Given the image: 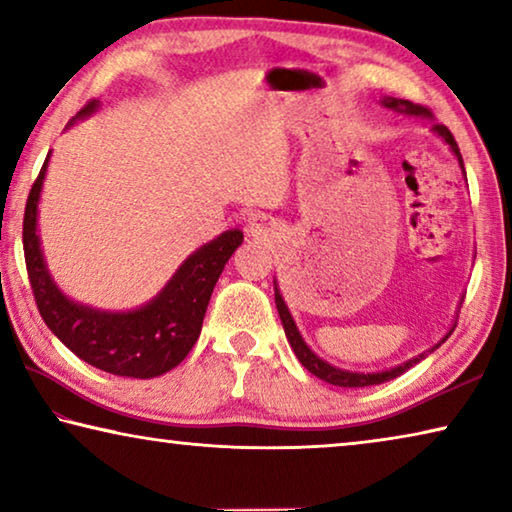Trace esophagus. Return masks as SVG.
I'll list each match as a JSON object with an SVG mask.
<instances>
[{
    "label": "esophagus",
    "instance_id": "obj_1",
    "mask_svg": "<svg viewBox=\"0 0 512 512\" xmlns=\"http://www.w3.org/2000/svg\"><path fill=\"white\" fill-rule=\"evenodd\" d=\"M248 236L255 241H273L278 236V223L266 213H257L248 223Z\"/></svg>",
    "mask_w": 512,
    "mask_h": 512
}]
</instances>
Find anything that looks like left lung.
Segmentation results:
<instances>
[{
	"instance_id": "8db88e82",
	"label": "left lung",
	"mask_w": 512,
	"mask_h": 512,
	"mask_svg": "<svg viewBox=\"0 0 512 512\" xmlns=\"http://www.w3.org/2000/svg\"><path fill=\"white\" fill-rule=\"evenodd\" d=\"M381 103H384L386 108L400 110V112H407V114H414V117H421V119H430V117H432L430 110H427L425 105H416V103H411V101H402V98H384V101H381ZM432 131L437 133V135L441 137V140H444V142L448 144V147L453 149V154L457 156V160H460V167L464 170L460 147H457L453 133L448 131V128H446L444 124H432ZM273 285H276V282H273ZM276 308H278L282 329H285V335H287L289 345H292L296 358H299V361L303 363V368L308 370V372H312V375H315V377L329 381V384H333V386L361 388V386L384 384V381H391V379H395V377H400L402 372H407L409 368H414L416 363H421L423 358H425V354H421V356L411 358V361H407V363L398 365V368H391V370H384V372H368V375H365V372H349V370L333 368L331 363L322 361V358H319L315 352H312V349H310L308 345H305L303 338H301V333H299V329H296L292 315H289L285 301H282V294H280L278 287H276ZM453 331H455V326H453L451 331H448V335H451ZM448 335H446V338H448ZM446 338L441 340V342H446ZM441 342H439V345H441ZM439 345H434V347L430 349V352H434V349H437Z\"/></svg>"
}]
</instances>
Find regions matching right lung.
Wrapping results in <instances>:
<instances>
[{
  "label": "right lung",
  "mask_w": 512,
  "mask_h": 512,
  "mask_svg": "<svg viewBox=\"0 0 512 512\" xmlns=\"http://www.w3.org/2000/svg\"><path fill=\"white\" fill-rule=\"evenodd\" d=\"M87 103L78 117L96 110ZM50 158V154H48ZM48 158L29 190L22 246L34 299L48 329L94 368L117 377L151 379L177 368L200 338L204 312L227 259L243 243V232H223L183 262L154 301L131 312H103L87 308L59 292L50 278L36 234V213Z\"/></svg>",
  "instance_id": "obj_1"
}]
</instances>
